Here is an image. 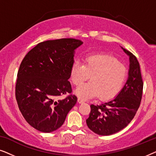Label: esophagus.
Instances as JSON below:
<instances>
[{
	"label": "esophagus",
	"mask_w": 156,
	"mask_h": 156,
	"mask_svg": "<svg viewBox=\"0 0 156 156\" xmlns=\"http://www.w3.org/2000/svg\"><path fill=\"white\" fill-rule=\"evenodd\" d=\"M78 102L80 104H82V103H84V101L82 99H81V98H78Z\"/></svg>",
	"instance_id": "34e87169"
}]
</instances>
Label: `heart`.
Listing matches in <instances>:
<instances>
[{
    "label": "heart",
    "mask_w": 156,
    "mask_h": 156,
    "mask_svg": "<svg viewBox=\"0 0 156 156\" xmlns=\"http://www.w3.org/2000/svg\"><path fill=\"white\" fill-rule=\"evenodd\" d=\"M69 76L74 86L79 87L90 76L91 82L76 90L80 98L89 99L99 96L108 100L118 94L127 77V69L116 57L109 55H87L84 62H74Z\"/></svg>",
    "instance_id": "obj_1"
}]
</instances>
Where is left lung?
<instances>
[{"label": "left lung", "instance_id": "8db88e82", "mask_svg": "<svg viewBox=\"0 0 156 156\" xmlns=\"http://www.w3.org/2000/svg\"><path fill=\"white\" fill-rule=\"evenodd\" d=\"M129 56V78L122 90L114 99L100 105L90 106L87 124L93 132L101 136L114 134L129 125L139 108L143 82L140 65L135 55L122 48Z\"/></svg>", "mask_w": 156, "mask_h": 156}]
</instances>
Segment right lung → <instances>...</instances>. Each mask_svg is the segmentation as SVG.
<instances>
[{"instance_id":"1","label":"right lung","mask_w":156,"mask_h":156,"mask_svg":"<svg viewBox=\"0 0 156 156\" xmlns=\"http://www.w3.org/2000/svg\"><path fill=\"white\" fill-rule=\"evenodd\" d=\"M83 42L74 38L38 43L23 58L18 72L16 98L19 109L34 129L50 133L59 129L75 105L68 81L74 50ZM68 94L64 100L58 97Z\"/></svg>"}]
</instances>
